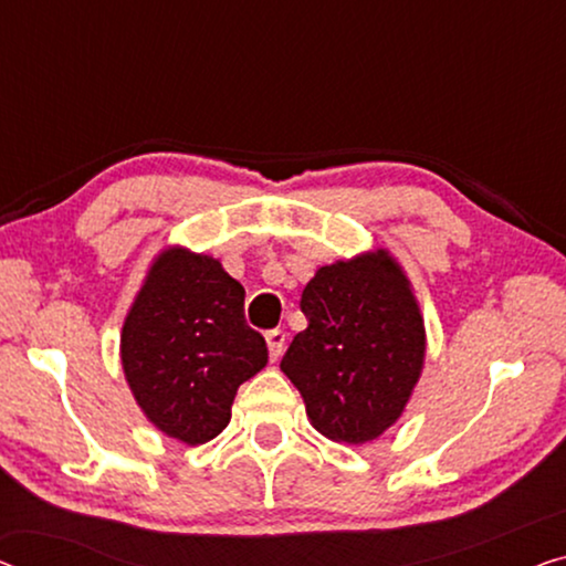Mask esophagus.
<instances>
[{
	"instance_id": "1",
	"label": "esophagus",
	"mask_w": 566,
	"mask_h": 566,
	"mask_svg": "<svg viewBox=\"0 0 566 566\" xmlns=\"http://www.w3.org/2000/svg\"><path fill=\"white\" fill-rule=\"evenodd\" d=\"M284 340H286V335H284L282 327H274V331H266V345H269V356H272V360H276V358L282 356Z\"/></svg>"
}]
</instances>
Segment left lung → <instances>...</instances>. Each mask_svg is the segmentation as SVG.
<instances>
[{
	"label": "left lung",
	"instance_id": "1",
	"mask_svg": "<svg viewBox=\"0 0 566 566\" xmlns=\"http://www.w3.org/2000/svg\"><path fill=\"white\" fill-rule=\"evenodd\" d=\"M307 327L282 370L312 427L335 442L376 440L401 417L424 364V323L399 264L386 254L317 269L302 290Z\"/></svg>",
	"mask_w": 566,
	"mask_h": 566
}]
</instances>
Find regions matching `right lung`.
Returning <instances> with one entry per match:
<instances>
[{"instance_id":"obj_1","label":"right lung","mask_w":566,"mask_h":566,"mask_svg":"<svg viewBox=\"0 0 566 566\" xmlns=\"http://www.w3.org/2000/svg\"><path fill=\"white\" fill-rule=\"evenodd\" d=\"M243 297L216 259L167 249L126 315V381L151 424L175 440L221 434L239 386L266 366V340L249 327Z\"/></svg>"}]
</instances>
